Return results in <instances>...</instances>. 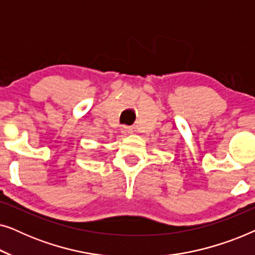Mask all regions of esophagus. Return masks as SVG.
<instances>
[{
    "mask_svg": "<svg viewBox=\"0 0 255 255\" xmlns=\"http://www.w3.org/2000/svg\"><path fill=\"white\" fill-rule=\"evenodd\" d=\"M122 133L124 135H128V134H132L133 133V128H130V127H124L122 128Z\"/></svg>",
    "mask_w": 255,
    "mask_h": 255,
    "instance_id": "esophagus-1",
    "label": "esophagus"
}]
</instances>
